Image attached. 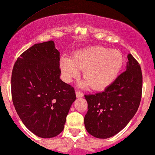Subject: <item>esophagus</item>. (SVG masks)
Listing matches in <instances>:
<instances>
[{
    "label": "esophagus",
    "instance_id": "1",
    "mask_svg": "<svg viewBox=\"0 0 155 155\" xmlns=\"http://www.w3.org/2000/svg\"><path fill=\"white\" fill-rule=\"evenodd\" d=\"M75 94H76V96H77V97H84V94H83L82 92H81V91H76Z\"/></svg>",
    "mask_w": 155,
    "mask_h": 155
}]
</instances>
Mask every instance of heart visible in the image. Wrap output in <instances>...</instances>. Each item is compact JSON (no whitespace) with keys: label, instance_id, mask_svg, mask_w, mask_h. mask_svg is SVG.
<instances>
[{"label":"heart","instance_id":"b5f03b06","mask_svg":"<svg viewBox=\"0 0 155 155\" xmlns=\"http://www.w3.org/2000/svg\"><path fill=\"white\" fill-rule=\"evenodd\" d=\"M124 64V58L119 50L97 45L79 49L71 58L62 57L60 68L66 82L77 78L81 69H83L85 79L81 82V86H91L94 90H102L114 82Z\"/></svg>","mask_w":155,"mask_h":155}]
</instances>
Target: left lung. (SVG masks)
<instances>
[{"label":"left lung","instance_id":"obj_1","mask_svg":"<svg viewBox=\"0 0 155 155\" xmlns=\"http://www.w3.org/2000/svg\"><path fill=\"white\" fill-rule=\"evenodd\" d=\"M126 70L102 92L86 94L88 111L84 117L86 131L106 139L120 132L137 112L141 101L143 75L140 64L131 54Z\"/></svg>","mask_w":155,"mask_h":155}]
</instances>
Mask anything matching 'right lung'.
I'll list each match as a JSON object with an SVG mask.
<instances>
[{
  "label": "right lung",
  "instance_id": "obj_1",
  "mask_svg": "<svg viewBox=\"0 0 155 155\" xmlns=\"http://www.w3.org/2000/svg\"><path fill=\"white\" fill-rule=\"evenodd\" d=\"M60 52L53 41L36 44L18 58L12 73V102L26 127L42 138L58 135L76 99L60 79Z\"/></svg>",
  "mask_w": 155,
  "mask_h": 155
}]
</instances>
